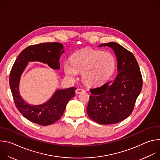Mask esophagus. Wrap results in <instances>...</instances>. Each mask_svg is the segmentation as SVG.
Here are the masks:
<instances>
[{
    "label": "esophagus",
    "mask_w": 160,
    "mask_h": 160,
    "mask_svg": "<svg viewBox=\"0 0 160 160\" xmlns=\"http://www.w3.org/2000/svg\"><path fill=\"white\" fill-rule=\"evenodd\" d=\"M85 92V90L84 89H83V88H77V90H76V91H75V92H76V94H80V93H82V92Z\"/></svg>",
    "instance_id": "esophagus-1"
}]
</instances>
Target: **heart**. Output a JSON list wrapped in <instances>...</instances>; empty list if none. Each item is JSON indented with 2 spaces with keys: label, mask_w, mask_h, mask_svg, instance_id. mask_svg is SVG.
Here are the masks:
<instances>
[{
  "label": "heart",
  "mask_w": 160,
  "mask_h": 160,
  "mask_svg": "<svg viewBox=\"0 0 160 160\" xmlns=\"http://www.w3.org/2000/svg\"><path fill=\"white\" fill-rule=\"evenodd\" d=\"M115 66V58L111 52L87 49L75 52L71 62L67 61L64 63V70L70 77H75L78 72H82L83 80L88 85H95L105 81Z\"/></svg>",
  "instance_id": "obj_1"
}]
</instances>
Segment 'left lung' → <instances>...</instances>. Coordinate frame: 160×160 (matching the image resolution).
Returning a JSON list of instances; mask_svg holds the SVG:
<instances>
[{"label":"left lung","instance_id":"obj_1","mask_svg":"<svg viewBox=\"0 0 160 160\" xmlns=\"http://www.w3.org/2000/svg\"><path fill=\"white\" fill-rule=\"evenodd\" d=\"M115 51L118 62L117 77L90 88L87 115L102 125L118 123L130 116L142 87V77L133 54L115 42L101 44Z\"/></svg>","mask_w":160,"mask_h":160}]
</instances>
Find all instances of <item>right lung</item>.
I'll return each mask as SVG.
<instances>
[{"mask_svg": "<svg viewBox=\"0 0 160 160\" xmlns=\"http://www.w3.org/2000/svg\"><path fill=\"white\" fill-rule=\"evenodd\" d=\"M62 49V45L59 42L30 45L19 54L10 72L9 85L16 107L25 118L42 126L51 125L61 118L68 102L75 96L77 88L58 90L47 102L31 106L19 95V78L29 61H40L47 63L53 69H59V58L64 52Z\"/></svg>", "mask_w": 160, "mask_h": 160, "instance_id": "add662e5", "label": "right lung"}]
</instances>
